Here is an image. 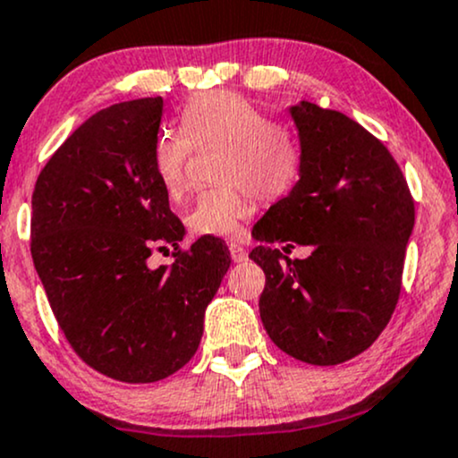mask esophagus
Instances as JSON below:
<instances>
[{
	"label": "esophagus",
	"mask_w": 458,
	"mask_h": 458,
	"mask_svg": "<svg viewBox=\"0 0 458 458\" xmlns=\"http://www.w3.org/2000/svg\"><path fill=\"white\" fill-rule=\"evenodd\" d=\"M229 253H231V259L235 261V264H238V261H244L246 259V249H244V244L242 242H238V240H231L229 242Z\"/></svg>",
	"instance_id": "34e87169"
}]
</instances>
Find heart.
<instances>
[{
	"mask_svg": "<svg viewBox=\"0 0 458 458\" xmlns=\"http://www.w3.org/2000/svg\"><path fill=\"white\" fill-rule=\"evenodd\" d=\"M179 131L162 130L153 147V171L168 197L182 199L190 186L188 160L192 145L223 142L218 162L220 186L203 190L188 212V225L201 235H235L240 223L255 212L249 190L261 199H279L301 177V148L294 136L235 92H203L182 110Z\"/></svg>",
	"mask_w": 458,
	"mask_h": 458,
	"instance_id": "1",
	"label": "heart"
}]
</instances>
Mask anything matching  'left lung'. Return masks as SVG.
<instances>
[{
    "instance_id": "1",
    "label": "left lung",
    "mask_w": 458,
    "mask_h": 458,
    "mask_svg": "<svg viewBox=\"0 0 458 458\" xmlns=\"http://www.w3.org/2000/svg\"><path fill=\"white\" fill-rule=\"evenodd\" d=\"M301 142V177L253 227L250 259L266 287L259 316L281 351L337 366L387 327L415 223L407 179L392 153L357 121L301 101L290 106ZM312 246L307 260L274 249Z\"/></svg>"
}]
</instances>
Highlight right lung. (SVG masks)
Wrapping results in <instances>:
<instances>
[{
    "instance_id": "1",
    "label": "right lung",
    "mask_w": 458,
    "mask_h": 458,
    "mask_svg": "<svg viewBox=\"0 0 458 458\" xmlns=\"http://www.w3.org/2000/svg\"><path fill=\"white\" fill-rule=\"evenodd\" d=\"M162 97L92 114L36 179L32 259L73 351L106 377L156 383L197 352L205 310L227 275L220 238H199L171 267L151 269L153 248L186 229L153 171Z\"/></svg>"
}]
</instances>
